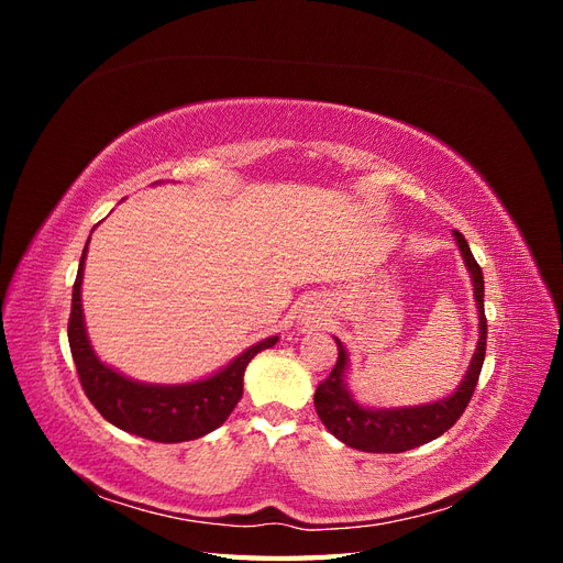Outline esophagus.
Instances as JSON below:
<instances>
[{
  "label": "esophagus",
  "instance_id": "34e87169",
  "mask_svg": "<svg viewBox=\"0 0 563 563\" xmlns=\"http://www.w3.org/2000/svg\"><path fill=\"white\" fill-rule=\"evenodd\" d=\"M319 321H321L319 312H312V314H308V323H310V327H319Z\"/></svg>",
  "mask_w": 563,
  "mask_h": 563
}]
</instances>
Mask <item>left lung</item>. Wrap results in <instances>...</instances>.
I'll return each instance as SVG.
<instances>
[{
  "label": "left lung",
  "mask_w": 563,
  "mask_h": 563,
  "mask_svg": "<svg viewBox=\"0 0 563 563\" xmlns=\"http://www.w3.org/2000/svg\"><path fill=\"white\" fill-rule=\"evenodd\" d=\"M455 244L463 255L465 267L472 279V291L476 302V314H479V340H476L474 354L465 371V378L451 391L449 397H441L430 404L420 406H391L376 408L364 406L354 399L347 387L350 356L345 345L335 338L338 362L329 378L323 380L314 391L317 416L335 439L343 441L345 446L366 451V453H401L416 446L428 444V441L444 434L465 413V408L474 395L476 380L484 366L486 356V314H484V272L476 265L474 255L465 236L453 230Z\"/></svg>",
  "instance_id": "obj_1"
}]
</instances>
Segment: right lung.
Segmentation results:
<instances>
[{
	"label": "right lung",
	"instance_id": "1",
	"mask_svg": "<svg viewBox=\"0 0 563 563\" xmlns=\"http://www.w3.org/2000/svg\"><path fill=\"white\" fill-rule=\"evenodd\" d=\"M91 240V236H89ZM89 242L84 246L77 279L73 286V312L67 323V340L79 373V383L89 401L114 428L159 444L199 439L223 424L244 395V371L255 354L277 345L279 335H269L246 347L240 356L211 376L180 383L152 385L133 380L114 371L93 352L81 310V279Z\"/></svg>",
	"mask_w": 563,
	"mask_h": 563
}]
</instances>
